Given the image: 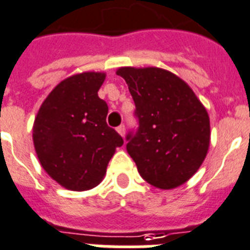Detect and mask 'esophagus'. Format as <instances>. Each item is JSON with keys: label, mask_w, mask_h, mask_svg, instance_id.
I'll use <instances>...</instances> for the list:
<instances>
[{"label": "esophagus", "mask_w": 250, "mask_h": 250, "mask_svg": "<svg viewBox=\"0 0 250 250\" xmlns=\"http://www.w3.org/2000/svg\"><path fill=\"white\" fill-rule=\"evenodd\" d=\"M116 130H117V133H119L121 137H124V135H125V125H124V124H121L120 126H117V129H116Z\"/></svg>", "instance_id": "1"}]
</instances>
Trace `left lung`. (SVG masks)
<instances>
[{
	"label": "left lung",
	"mask_w": 250,
	"mask_h": 250,
	"mask_svg": "<svg viewBox=\"0 0 250 250\" xmlns=\"http://www.w3.org/2000/svg\"><path fill=\"white\" fill-rule=\"evenodd\" d=\"M135 104L138 127L126 134V151L149 185L170 189L188 181L207 156V109L187 83L165 69L117 71Z\"/></svg>",
	"instance_id": "1"
}]
</instances>
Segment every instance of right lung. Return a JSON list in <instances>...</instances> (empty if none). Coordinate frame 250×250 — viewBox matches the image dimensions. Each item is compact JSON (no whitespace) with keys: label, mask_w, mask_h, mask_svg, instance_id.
Listing matches in <instances>:
<instances>
[{"label":"right lung","mask_w":250,"mask_h":250,"mask_svg":"<svg viewBox=\"0 0 250 250\" xmlns=\"http://www.w3.org/2000/svg\"><path fill=\"white\" fill-rule=\"evenodd\" d=\"M104 73L85 72L55 86L33 125V143L47 174L65 188L85 191L101 183L121 135L107 125L108 105L98 97Z\"/></svg>","instance_id":"1"}]
</instances>
